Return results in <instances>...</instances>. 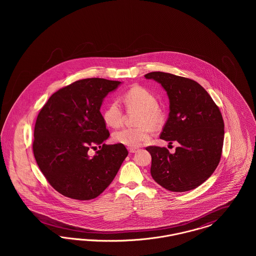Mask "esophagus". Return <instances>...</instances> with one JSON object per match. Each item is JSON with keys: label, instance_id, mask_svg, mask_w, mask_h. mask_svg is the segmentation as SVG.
<instances>
[{"label": "esophagus", "instance_id": "esophagus-1", "mask_svg": "<svg viewBox=\"0 0 256 256\" xmlns=\"http://www.w3.org/2000/svg\"><path fill=\"white\" fill-rule=\"evenodd\" d=\"M138 150V148H128V152H130V154H134V152H136Z\"/></svg>", "mask_w": 256, "mask_h": 256}]
</instances>
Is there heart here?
<instances>
[{
	"instance_id": "1",
	"label": "heart",
	"mask_w": 256,
	"mask_h": 256,
	"mask_svg": "<svg viewBox=\"0 0 256 256\" xmlns=\"http://www.w3.org/2000/svg\"><path fill=\"white\" fill-rule=\"evenodd\" d=\"M122 102L128 110H139L138 128H124L115 132L112 138L116 143L124 146H141L150 138L152 128H158L162 122V113L158 108V100L150 91L140 86H135L124 93ZM104 121L111 128L122 124L124 112L117 102H112L102 113Z\"/></svg>"
}]
</instances>
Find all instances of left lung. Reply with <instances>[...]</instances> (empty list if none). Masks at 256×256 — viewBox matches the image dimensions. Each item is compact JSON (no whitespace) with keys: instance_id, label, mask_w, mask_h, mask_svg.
<instances>
[{"instance_id":"8db88e82","label":"left lung","mask_w":256,"mask_h":256,"mask_svg":"<svg viewBox=\"0 0 256 256\" xmlns=\"http://www.w3.org/2000/svg\"><path fill=\"white\" fill-rule=\"evenodd\" d=\"M164 88L170 113L160 138L180 146L174 154L166 148L148 146L152 178L172 192L193 190L204 182L219 164L224 124L219 108L196 82L163 72L145 74Z\"/></svg>"}]
</instances>
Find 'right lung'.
<instances>
[{"label":"right lung","mask_w":256,"mask_h":256,"mask_svg":"<svg viewBox=\"0 0 256 256\" xmlns=\"http://www.w3.org/2000/svg\"><path fill=\"white\" fill-rule=\"evenodd\" d=\"M121 82L84 78L61 88L40 110L34 126V154L39 169L60 194L88 200L108 186L128 152L110 137L100 106ZM99 150H97V146ZM96 150L90 157L88 150Z\"/></svg>","instance_id":"1"}]
</instances>
